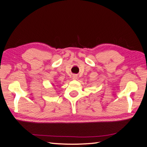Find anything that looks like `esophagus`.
<instances>
[{
  "label": "esophagus",
  "instance_id": "obj_1",
  "mask_svg": "<svg viewBox=\"0 0 147 147\" xmlns=\"http://www.w3.org/2000/svg\"><path fill=\"white\" fill-rule=\"evenodd\" d=\"M77 76L76 75H74L73 76V79H77Z\"/></svg>",
  "mask_w": 147,
  "mask_h": 147
}]
</instances>
